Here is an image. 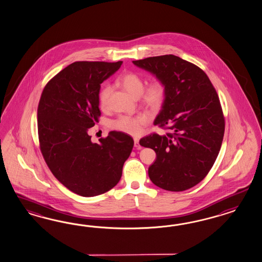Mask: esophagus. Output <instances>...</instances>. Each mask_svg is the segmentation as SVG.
Instances as JSON below:
<instances>
[{
  "instance_id": "obj_1",
  "label": "esophagus",
  "mask_w": 262,
  "mask_h": 262,
  "mask_svg": "<svg viewBox=\"0 0 262 262\" xmlns=\"http://www.w3.org/2000/svg\"><path fill=\"white\" fill-rule=\"evenodd\" d=\"M134 141H135V148L138 149H141V146H140V144H139V139H138V138H135Z\"/></svg>"
}]
</instances>
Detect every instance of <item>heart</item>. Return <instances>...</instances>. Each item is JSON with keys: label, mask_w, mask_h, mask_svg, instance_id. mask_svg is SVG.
Here are the masks:
<instances>
[{"label": "heart", "mask_w": 262, "mask_h": 262, "mask_svg": "<svg viewBox=\"0 0 262 262\" xmlns=\"http://www.w3.org/2000/svg\"><path fill=\"white\" fill-rule=\"evenodd\" d=\"M118 85L135 98H141L142 104L151 112L158 111L166 99V86L161 81L156 80L150 83L145 90V81L135 72H126L122 74L117 80ZM111 85H105L100 90L98 99L100 106L106 108L108 105L110 97L112 94ZM146 123V118L144 116H127L122 115L117 119L113 121L111 127L115 130L126 133L128 135H138L141 132V127Z\"/></svg>", "instance_id": "obj_1"}]
</instances>
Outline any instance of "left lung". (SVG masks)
I'll return each mask as SVG.
<instances>
[{
    "instance_id": "obj_1",
    "label": "left lung",
    "mask_w": 262,
    "mask_h": 262,
    "mask_svg": "<svg viewBox=\"0 0 262 262\" xmlns=\"http://www.w3.org/2000/svg\"><path fill=\"white\" fill-rule=\"evenodd\" d=\"M133 63L161 81L167 92L154 124L172 134H154L139 142L156 151L149 178L166 191H186L204 179L219 156L225 128L219 95L205 72L180 57Z\"/></svg>"
}]
</instances>
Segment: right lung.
<instances>
[{
    "mask_svg": "<svg viewBox=\"0 0 262 262\" xmlns=\"http://www.w3.org/2000/svg\"><path fill=\"white\" fill-rule=\"evenodd\" d=\"M122 61L75 62L45 86L38 106V135L51 172L81 196L99 195L119 182L134 139L110 132L99 143L88 132L98 122L101 84L120 69Z\"/></svg>",
    "mask_w": 262,
    "mask_h": 262,
    "instance_id": "add662e5",
    "label": "right lung"
}]
</instances>
